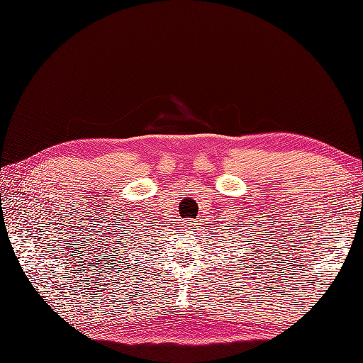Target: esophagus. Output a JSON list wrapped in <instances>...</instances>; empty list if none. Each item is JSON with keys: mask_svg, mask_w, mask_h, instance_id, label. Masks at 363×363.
I'll list each match as a JSON object with an SVG mask.
<instances>
[{"mask_svg": "<svg viewBox=\"0 0 363 363\" xmlns=\"http://www.w3.org/2000/svg\"><path fill=\"white\" fill-rule=\"evenodd\" d=\"M183 228L186 230V232H192V230H195V228H194V223H191L189 219H188V221L183 223Z\"/></svg>", "mask_w": 363, "mask_h": 363, "instance_id": "obj_1", "label": "esophagus"}]
</instances>
